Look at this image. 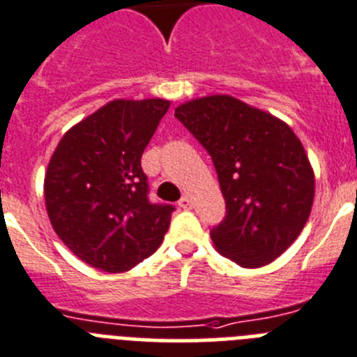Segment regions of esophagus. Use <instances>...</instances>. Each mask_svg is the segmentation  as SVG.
I'll use <instances>...</instances> for the list:
<instances>
[{
    "mask_svg": "<svg viewBox=\"0 0 357 357\" xmlns=\"http://www.w3.org/2000/svg\"><path fill=\"white\" fill-rule=\"evenodd\" d=\"M179 206H181V208H192V199H190V196H187V194H185V196L181 197V199H179Z\"/></svg>",
    "mask_w": 357,
    "mask_h": 357,
    "instance_id": "1",
    "label": "esophagus"
}]
</instances>
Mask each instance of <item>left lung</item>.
<instances>
[{
    "label": "left lung",
    "mask_w": 357,
    "mask_h": 357,
    "mask_svg": "<svg viewBox=\"0 0 357 357\" xmlns=\"http://www.w3.org/2000/svg\"><path fill=\"white\" fill-rule=\"evenodd\" d=\"M179 122L212 156L226 201L213 246L241 268H262L296 241L311 215L314 170L284 120L230 95L192 98Z\"/></svg>",
    "instance_id": "1"
}]
</instances>
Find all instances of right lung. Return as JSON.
<instances>
[{
  "instance_id": "obj_1",
  "label": "right lung",
  "mask_w": 357,
  "mask_h": 357,
  "mask_svg": "<svg viewBox=\"0 0 357 357\" xmlns=\"http://www.w3.org/2000/svg\"><path fill=\"white\" fill-rule=\"evenodd\" d=\"M169 107L165 98L107 102L68 129L50 158V222L86 264L129 271L165 237L174 206L149 203L140 160Z\"/></svg>"
}]
</instances>
